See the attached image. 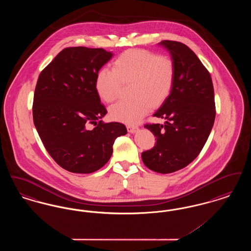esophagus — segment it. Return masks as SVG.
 <instances>
[{
    "label": "esophagus",
    "instance_id": "obj_1",
    "mask_svg": "<svg viewBox=\"0 0 251 251\" xmlns=\"http://www.w3.org/2000/svg\"><path fill=\"white\" fill-rule=\"evenodd\" d=\"M127 130H128L129 132H131V133H134V132H136V131H138V127H137V126L128 125V126H127Z\"/></svg>",
    "mask_w": 251,
    "mask_h": 251
}]
</instances>
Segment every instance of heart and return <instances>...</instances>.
<instances>
[{"mask_svg":"<svg viewBox=\"0 0 251 251\" xmlns=\"http://www.w3.org/2000/svg\"><path fill=\"white\" fill-rule=\"evenodd\" d=\"M175 80V64L167 55L132 49L121 53L113 63V70L100 69L96 76L97 93L105 102L119 98L123 84L133 83L136 99L121 100L110 108L113 120L134 124L153 106L163 103L170 94Z\"/></svg>","mask_w":251,"mask_h":251,"instance_id":"heart-1","label":"heart"}]
</instances>
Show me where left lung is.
Here are the masks:
<instances>
[{
  "instance_id": "1",
  "label": "left lung",
  "mask_w": 251,
  "mask_h": 251,
  "mask_svg": "<svg viewBox=\"0 0 251 251\" xmlns=\"http://www.w3.org/2000/svg\"><path fill=\"white\" fill-rule=\"evenodd\" d=\"M159 45L167 49L175 64V80L153 114L167 120L165 125H145L156 144L141 157L151 170L167 174L188 166L201 151L215 122V92L210 73L191 49L172 40Z\"/></svg>"
}]
</instances>
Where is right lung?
I'll return each mask as SVG.
<instances>
[{
	"label": "right lung",
	"mask_w": 251,
	"mask_h": 251,
	"mask_svg": "<svg viewBox=\"0 0 251 251\" xmlns=\"http://www.w3.org/2000/svg\"><path fill=\"white\" fill-rule=\"evenodd\" d=\"M112 56L100 48L64 49L38 77L34 124L49 154L72 173L101 168L112 156L116 138L127 133L124 124L100 120L107 111L97 93L96 76Z\"/></svg>",
	"instance_id": "right-lung-1"
}]
</instances>
